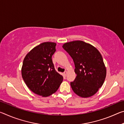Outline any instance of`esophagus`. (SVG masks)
I'll list each match as a JSON object with an SVG mask.
<instances>
[{"label":"esophagus","mask_w":124,"mask_h":124,"mask_svg":"<svg viewBox=\"0 0 124 124\" xmlns=\"http://www.w3.org/2000/svg\"><path fill=\"white\" fill-rule=\"evenodd\" d=\"M67 71H65V72L63 73V74H64V75L65 77H66V75H67Z\"/></svg>","instance_id":"obj_1"}]
</instances>
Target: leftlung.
<instances>
[{
    "label": "left lung",
    "mask_w": 124,
    "mask_h": 124,
    "mask_svg": "<svg viewBox=\"0 0 124 124\" xmlns=\"http://www.w3.org/2000/svg\"><path fill=\"white\" fill-rule=\"evenodd\" d=\"M62 47L74 63L77 77L70 82L73 91L81 97L95 95L106 77V68L100 52L92 45L80 40L66 43Z\"/></svg>",
    "instance_id": "obj_1"
}]
</instances>
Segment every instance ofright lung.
Listing matches in <instances>:
<instances>
[{
  "instance_id": "obj_1",
  "label": "right lung",
  "mask_w": 124,
  "mask_h": 124,
  "mask_svg": "<svg viewBox=\"0 0 124 124\" xmlns=\"http://www.w3.org/2000/svg\"><path fill=\"white\" fill-rule=\"evenodd\" d=\"M56 44L45 42L27 54L22 67V76L31 91L43 97L54 93L63 81V77L56 72L52 60Z\"/></svg>"
}]
</instances>
